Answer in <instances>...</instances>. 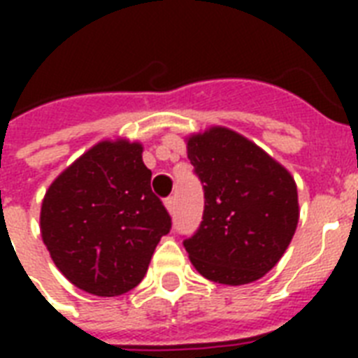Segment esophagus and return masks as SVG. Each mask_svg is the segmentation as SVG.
Here are the masks:
<instances>
[{
  "label": "esophagus",
  "mask_w": 358,
  "mask_h": 358,
  "mask_svg": "<svg viewBox=\"0 0 358 358\" xmlns=\"http://www.w3.org/2000/svg\"><path fill=\"white\" fill-rule=\"evenodd\" d=\"M165 208H167L169 213L173 215L174 213V196H169V199H165Z\"/></svg>",
  "instance_id": "esophagus-1"
}]
</instances>
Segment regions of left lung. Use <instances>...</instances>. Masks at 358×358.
Returning <instances> with one entry per match:
<instances>
[{
	"instance_id": "left-lung-1",
	"label": "left lung",
	"mask_w": 358,
	"mask_h": 358,
	"mask_svg": "<svg viewBox=\"0 0 358 358\" xmlns=\"http://www.w3.org/2000/svg\"><path fill=\"white\" fill-rule=\"evenodd\" d=\"M187 157L204 187L202 223L184 239L191 264L213 282H255L282 258L297 229L294 176L223 126L189 135Z\"/></svg>"
}]
</instances>
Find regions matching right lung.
Wrapping results in <instances>:
<instances>
[{"label": "right lung", "instance_id": "1", "mask_svg": "<svg viewBox=\"0 0 358 358\" xmlns=\"http://www.w3.org/2000/svg\"><path fill=\"white\" fill-rule=\"evenodd\" d=\"M150 178L141 143L106 139L48 187L41 208L42 241L74 286L115 297L143 280L156 245L171 230Z\"/></svg>", "mask_w": 358, "mask_h": 358}]
</instances>
